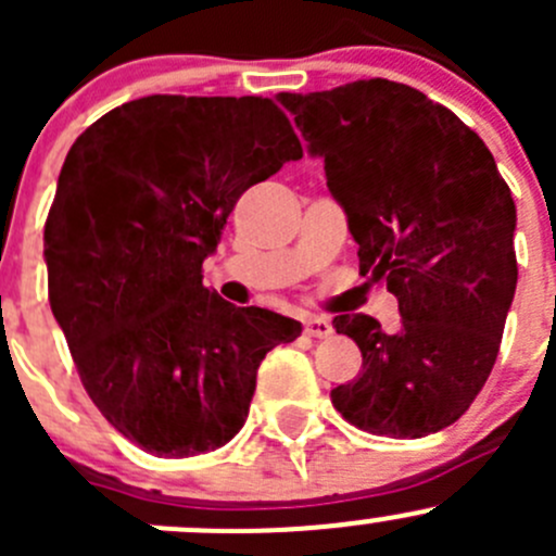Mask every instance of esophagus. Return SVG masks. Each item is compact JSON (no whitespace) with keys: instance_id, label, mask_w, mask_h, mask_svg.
I'll return each mask as SVG.
<instances>
[{"instance_id":"34e87169","label":"esophagus","mask_w":556,"mask_h":556,"mask_svg":"<svg viewBox=\"0 0 556 556\" xmlns=\"http://www.w3.org/2000/svg\"><path fill=\"white\" fill-rule=\"evenodd\" d=\"M304 330L309 339H330V336H333V325L325 317H309L304 323Z\"/></svg>"}]
</instances>
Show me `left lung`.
I'll list each match as a JSON object with an SVG mask.
<instances>
[{"label":"left lung","instance_id":"1","mask_svg":"<svg viewBox=\"0 0 556 556\" xmlns=\"http://www.w3.org/2000/svg\"><path fill=\"white\" fill-rule=\"evenodd\" d=\"M279 102L325 159L361 274L395 293L401 328L339 314L363 371L330 390L355 428L422 439L457 422L490 377L517 290V206L495 159L452 110L403 83L355 80Z\"/></svg>","mask_w":556,"mask_h":556}]
</instances>
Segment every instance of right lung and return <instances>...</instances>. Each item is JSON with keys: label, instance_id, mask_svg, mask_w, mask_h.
<instances>
[{"label": "right lung", "instance_id": "1", "mask_svg": "<svg viewBox=\"0 0 556 556\" xmlns=\"http://www.w3.org/2000/svg\"><path fill=\"white\" fill-rule=\"evenodd\" d=\"M301 155L271 99L169 93L115 106L66 153L45 220L50 309L91 401L139 450L228 444L266 352L301 336L201 282L239 195Z\"/></svg>", "mask_w": 556, "mask_h": 556}]
</instances>
